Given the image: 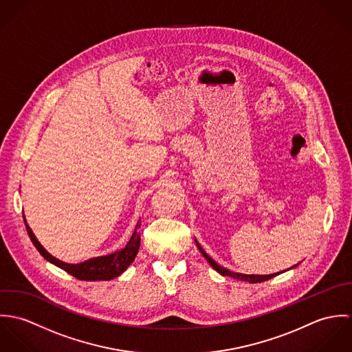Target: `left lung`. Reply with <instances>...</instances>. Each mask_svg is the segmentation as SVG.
I'll use <instances>...</instances> for the list:
<instances>
[{
  "label": "left lung",
  "instance_id": "1",
  "mask_svg": "<svg viewBox=\"0 0 352 352\" xmlns=\"http://www.w3.org/2000/svg\"><path fill=\"white\" fill-rule=\"evenodd\" d=\"M195 243H197L198 250H199V252L203 254V257H204V258L210 263V265H211L218 274H221L222 276H230V278H234V279H239V280H244V282H250V283H260V282H265V280H268V279H271V278L279 275V272H276V274H270V275H247V274L233 272V271H230V270H228V268L219 265L218 263H215L206 252L203 251V248H201V245H199V243H198L197 240H195ZM297 265H298V264L290 267L289 270H293V268H296Z\"/></svg>",
  "mask_w": 352,
  "mask_h": 352
}]
</instances>
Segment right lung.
I'll return each mask as SVG.
<instances>
[{"label": "right lung", "instance_id": "right-lung-1", "mask_svg": "<svg viewBox=\"0 0 352 352\" xmlns=\"http://www.w3.org/2000/svg\"><path fill=\"white\" fill-rule=\"evenodd\" d=\"M24 223H25V229H27V233H28L32 244L35 245V248L39 251V253L47 261L62 268L63 271H66L67 274L73 275L74 278H77L80 280H111V279L122 275L129 268V265L135 260V256H137L140 245H141V239L138 234V228H140V221H138V223H137L129 243L124 245V248L113 252V253H109V254H105V256L88 258L82 263L70 264V263H65V261L54 257L43 248V245L38 241L34 232L28 226L25 217H24Z\"/></svg>", "mask_w": 352, "mask_h": 352}]
</instances>
